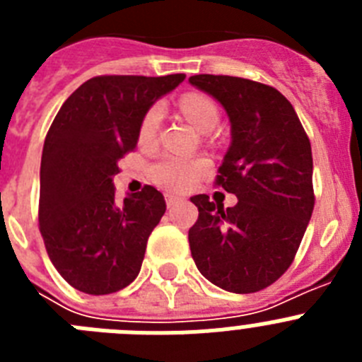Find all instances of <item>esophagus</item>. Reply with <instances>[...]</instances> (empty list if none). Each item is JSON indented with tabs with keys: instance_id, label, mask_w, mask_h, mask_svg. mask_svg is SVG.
I'll return each mask as SVG.
<instances>
[{
	"instance_id": "34e87169",
	"label": "esophagus",
	"mask_w": 362,
	"mask_h": 362,
	"mask_svg": "<svg viewBox=\"0 0 362 362\" xmlns=\"http://www.w3.org/2000/svg\"><path fill=\"white\" fill-rule=\"evenodd\" d=\"M165 201H166V206L170 209V206H174V204L181 203V201H185V199L181 196H174V194H166Z\"/></svg>"
}]
</instances>
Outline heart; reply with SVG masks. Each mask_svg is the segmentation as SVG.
Segmentation results:
<instances>
[{"mask_svg":"<svg viewBox=\"0 0 362 362\" xmlns=\"http://www.w3.org/2000/svg\"><path fill=\"white\" fill-rule=\"evenodd\" d=\"M181 110L185 117L190 121L197 130L209 132L217 123V107L212 103V99L204 98L201 94H187L181 99ZM161 107H152L145 114L139 127V139L143 143L152 141L159 130L161 123ZM210 163L203 158H185L175 153H165L163 158L153 163L150 168L153 183L166 190L183 192L199 181L201 175L209 172Z\"/></svg>","mask_w":362,"mask_h":362,"instance_id":"b5f03b06","label":"heart"}]
</instances>
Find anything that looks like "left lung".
<instances>
[{
	"instance_id": "1",
	"label": "left lung",
	"mask_w": 362,
	"mask_h": 362,
	"mask_svg": "<svg viewBox=\"0 0 362 362\" xmlns=\"http://www.w3.org/2000/svg\"><path fill=\"white\" fill-rule=\"evenodd\" d=\"M230 121L217 185L238 197L223 209L206 194L188 230L192 257L212 284L232 293L270 286L292 264L313 212L312 146L292 103L274 86L233 76H192Z\"/></svg>"
}]
</instances>
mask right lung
Here are the masks:
<instances>
[{"label":"right lung","instance_id":"1","mask_svg":"<svg viewBox=\"0 0 362 362\" xmlns=\"http://www.w3.org/2000/svg\"><path fill=\"white\" fill-rule=\"evenodd\" d=\"M185 78L99 76L57 112L41 156L40 230L56 270L79 292H119L141 270L165 197L146 185L116 203L114 175L150 107Z\"/></svg>","mask_w":362,"mask_h":362}]
</instances>
